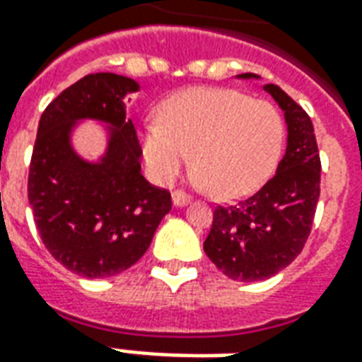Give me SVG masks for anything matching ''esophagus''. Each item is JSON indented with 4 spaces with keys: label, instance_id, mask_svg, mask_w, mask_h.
Instances as JSON below:
<instances>
[{
    "label": "esophagus",
    "instance_id": "obj_1",
    "mask_svg": "<svg viewBox=\"0 0 362 362\" xmlns=\"http://www.w3.org/2000/svg\"><path fill=\"white\" fill-rule=\"evenodd\" d=\"M189 204V196H186L184 192H180V189H176V192H173V205L174 207H184V205Z\"/></svg>",
    "mask_w": 362,
    "mask_h": 362
}]
</instances>
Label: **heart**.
Wrapping results in <instances>:
<instances>
[{
	"label": "heart",
	"mask_w": 362,
	"mask_h": 362,
	"mask_svg": "<svg viewBox=\"0 0 362 362\" xmlns=\"http://www.w3.org/2000/svg\"><path fill=\"white\" fill-rule=\"evenodd\" d=\"M283 135V119L272 103L240 90L194 87L166 98L160 122L143 127L141 149L151 176L160 184L173 182L194 153L199 184L228 199L267 180Z\"/></svg>",
	"instance_id": "1"
}]
</instances>
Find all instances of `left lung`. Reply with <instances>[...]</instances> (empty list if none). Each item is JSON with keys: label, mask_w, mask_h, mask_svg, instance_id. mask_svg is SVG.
Masks as SVG:
<instances>
[{"label": "left lung", "mask_w": 362, "mask_h": 362, "mask_svg": "<svg viewBox=\"0 0 362 362\" xmlns=\"http://www.w3.org/2000/svg\"><path fill=\"white\" fill-rule=\"evenodd\" d=\"M240 79H258L240 74ZM285 114L287 149L254 196L219 205L204 250L228 279L264 281L303 252L320 197V153L310 116L277 85H264Z\"/></svg>", "instance_id": "obj_1"}]
</instances>
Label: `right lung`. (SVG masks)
<instances>
[{
  "label": "right lung",
  "mask_w": 362,
  "mask_h": 362,
  "mask_svg": "<svg viewBox=\"0 0 362 362\" xmlns=\"http://www.w3.org/2000/svg\"><path fill=\"white\" fill-rule=\"evenodd\" d=\"M139 83L90 74L67 87L42 112L28 170V204L44 246L69 272L104 279L126 272L149 248L170 211L166 189L141 174V147L126 96ZM85 119L107 126V149L87 161L71 137Z\"/></svg>",
  "instance_id": "add662e5"
}]
</instances>
